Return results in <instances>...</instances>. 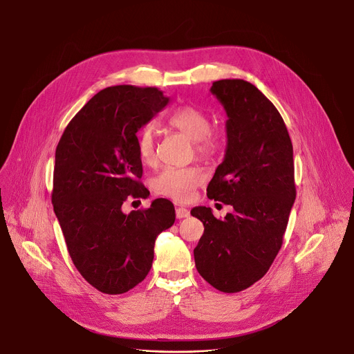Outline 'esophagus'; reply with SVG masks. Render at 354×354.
Wrapping results in <instances>:
<instances>
[{"mask_svg": "<svg viewBox=\"0 0 354 354\" xmlns=\"http://www.w3.org/2000/svg\"><path fill=\"white\" fill-rule=\"evenodd\" d=\"M175 213H176V218H179V220L180 218H186V217L190 216V212L187 209H185V207H176Z\"/></svg>", "mask_w": 354, "mask_h": 354, "instance_id": "obj_1", "label": "esophagus"}]
</instances>
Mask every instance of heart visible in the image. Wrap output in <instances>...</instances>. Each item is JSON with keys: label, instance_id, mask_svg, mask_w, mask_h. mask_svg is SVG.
<instances>
[{"label": "heart", "instance_id": "1", "mask_svg": "<svg viewBox=\"0 0 354 354\" xmlns=\"http://www.w3.org/2000/svg\"><path fill=\"white\" fill-rule=\"evenodd\" d=\"M168 124L193 141L197 157L209 160L217 154L223 145L220 130L210 126L206 112L196 106H180L168 116ZM138 156L144 164L156 160V134L151 126H145L137 138ZM203 182V172L194 167L164 168L153 180V187L158 194L176 201H187L193 197L194 189Z\"/></svg>", "mask_w": 354, "mask_h": 354}]
</instances>
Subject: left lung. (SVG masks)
<instances>
[{"instance_id":"obj_1","label":"left lung","mask_w":354,"mask_h":354,"mask_svg":"<svg viewBox=\"0 0 354 354\" xmlns=\"http://www.w3.org/2000/svg\"><path fill=\"white\" fill-rule=\"evenodd\" d=\"M210 92L227 112V148L207 197L231 205L217 220L210 207L190 214L205 225L194 248L196 269L223 292L262 279L283 243L295 200L292 144L276 106L243 80H220Z\"/></svg>"}]
</instances>
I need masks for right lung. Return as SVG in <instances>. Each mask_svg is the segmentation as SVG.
<instances>
[{
	"mask_svg": "<svg viewBox=\"0 0 354 354\" xmlns=\"http://www.w3.org/2000/svg\"><path fill=\"white\" fill-rule=\"evenodd\" d=\"M168 102L154 86L105 88L73 118L56 148V217L77 270L105 294H123L145 279L158 234L175 223L167 198L122 212L129 197L149 194L140 182L137 131Z\"/></svg>",
	"mask_w": 354,
	"mask_h": 354,
	"instance_id": "1",
	"label": "right lung"
}]
</instances>
